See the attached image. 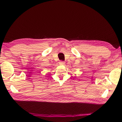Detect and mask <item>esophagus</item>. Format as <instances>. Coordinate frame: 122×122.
Segmentation results:
<instances>
[{
    "label": "esophagus",
    "instance_id": "34e87169",
    "mask_svg": "<svg viewBox=\"0 0 122 122\" xmlns=\"http://www.w3.org/2000/svg\"><path fill=\"white\" fill-rule=\"evenodd\" d=\"M65 62L64 61H60L59 62V64H60V65H64V64H65Z\"/></svg>",
    "mask_w": 122,
    "mask_h": 122
}]
</instances>
